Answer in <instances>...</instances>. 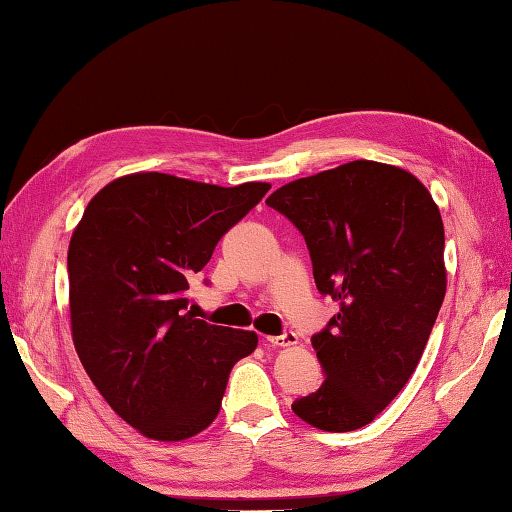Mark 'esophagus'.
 Instances as JSON below:
<instances>
[{
  "mask_svg": "<svg viewBox=\"0 0 512 512\" xmlns=\"http://www.w3.org/2000/svg\"><path fill=\"white\" fill-rule=\"evenodd\" d=\"M265 343L276 345V347H287L296 343V334L294 332H283L281 336H265Z\"/></svg>",
  "mask_w": 512,
  "mask_h": 512,
  "instance_id": "obj_1",
  "label": "esophagus"
}]
</instances>
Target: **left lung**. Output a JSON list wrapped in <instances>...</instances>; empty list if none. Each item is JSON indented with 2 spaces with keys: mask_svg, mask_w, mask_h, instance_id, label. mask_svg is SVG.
Wrapping results in <instances>:
<instances>
[{
  "mask_svg": "<svg viewBox=\"0 0 512 512\" xmlns=\"http://www.w3.org/2000/svg\"><path fill=\"white\" fill-rule=\"evenodd\" d=\"M305 238L316 289L339 303L312 336L325 381L292 403L310 426H368L397 397L446 296L443 223L406 169L354 160L289 182L267 198Z\"/></svg>",
  "mask_w": 512,
  "mask_h": 512,
  "instance_id": "left-lung-1",
  "label": "left lung"
}]
</instances>
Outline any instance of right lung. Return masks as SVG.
<instances>
[{
    "label": "right lung",
    "mask_w": 512,
    "mask_h": 512,
    "mask_svg": "<svg viewBox=\"0 0 512 512\" xmlns=\"http://www.w3.org/2000/svg\"><path fill=\"white\" fill-rule=\"evenodd\" d=\"M269 189L149 171L109 182L86 205L69 245L73 343L106 403L144 437L205 430L231 368L256 350V332L187 312V289Z\"/></svg>",
    "instance_id": "right-lung-1"
}]
</instances>
